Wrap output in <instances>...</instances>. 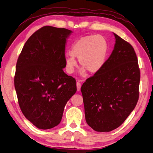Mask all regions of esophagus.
Here are the masks:
<instances>
[{
	"mask_svg": "<svg viewBox=\"0 0 153 153\" xmlns=\"http://www.w3.org/2000/svg\"><path fill=\"white\" fill-rule=\"evenodd\" d=\"M76 85H77V90L78 91H80V89H81V82H79V81H78V82H77V83H76Z\"/></svg>",
	"mask_w": 153,
	"mask_h": 153,
	"instance_id": "34e87169",
	"label": "esophagus"
}]
</instances>
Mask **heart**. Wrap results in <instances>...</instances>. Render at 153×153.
<instances>
[{"instance_id": "b5f03b06", "label": "heart", "mask_w": 153, "mask_h": 153, "mask_svg": "<svg viewBox=\"0 0 153 153\" xmlns=\"http://www.w3.org/2000/svg\"><path fill=\"white\" fill-rule=\"evenodd\" d=\"M108 51L106 38L100 35H87L81 37L71 45L70 53L65 58L66 70L68 74L73 73L78 58L82 66V73L87 70L95 74L102 69L105 63Z\"/></svg>"}]
</instances>
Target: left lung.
I'll use <instances>...</instances> for the list:
<instances>
[{
	"instance_id": "1",
	"label": "left lung",
	"mask_w": 153,
	"mask_h": 153,
	"mask_svg": "<svg viewBox=\"0 0 153 153\" xmlns=\"http://www.w3.org/2000/svg\"><path fill=\"white\" fill-rule=\"evenodd\" d=\"M114 35L116 43L111 55L102 69L81 87L86 122L96 131L108 132L118 128L139 99L137 55L128 42Z\"/></svg>"
}]
</instances>
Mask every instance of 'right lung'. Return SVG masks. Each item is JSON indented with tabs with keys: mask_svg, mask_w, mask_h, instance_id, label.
<instances>
[{
	"mask_svg": "<svg viewBox=\"0 0 153 153\" xmlns=\"http://www.w3.org/2000/svg\"><path fill=\"white\" fill-rule=\"evenodd\" d=\"M72 31L44 26L28 39L16 64L14 86L19 108L39 129L60 123L65 105L77 91L63 71L66 39Z\"/></svg>",
	"mask_w": 153,
	"mask_h": 153,
	"instance_id": "right-lung-1",
	"label": "right lung"
}]
</instances>
